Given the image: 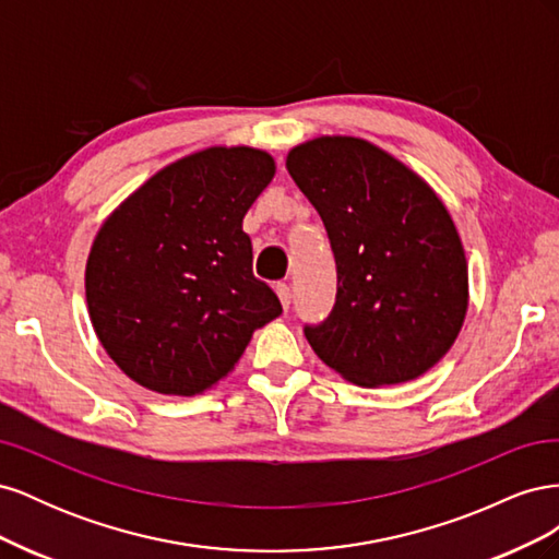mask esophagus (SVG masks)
Wrapping results in <instances>:
<instances>
[{
    "instance_id": "esophagus-1",
    "label": "esophagus",
    "mask_w": 559,
    "mask_h": 559,
    "mask_svg": "<svg viewBox=\"0 0 559 559\" xmlns=\"http://www.w3.org/2000/svg\"><path fill=\"white\" fill-rule=\"evenodd\" d=\"M275 292H277V296H280L282 308H284V310H289V306H292V289H289V284L280 282V284L275 286Z\"/></svg>"
}]
</instances>
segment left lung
Here are the masks:
<instances>
[{
	"label": "left lung",
	"instance_id": "left-lung-1",
	"mask_svg": "<svg viewBox=\"0 0 559 559\" xmlns=\"http://www.w3.org/2000/svg\"><path fill=\"white\" fill-rule=\"evenodd\" d=\"M286 170L326 226L337 294L308 326L317 357L359 386L425 376L460 335L468 263L443 200L408 165L349 134L286 154Z\"/></svg>",
	"mask_w": 559,
	"mask_h": 559
}]
</instances>
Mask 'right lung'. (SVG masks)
Segmentation results:
<instances>
[{
  "label": "right lung",
  "mask_w": 559,
  "mask_h": 559,
  "mask_svg": "<svg viewBox=\"0 0 559 559\" xmlns=\"http://www.w3.org/2000/svg\"><path fill=\"white\" fill-rule=\"evenodd\" d=\"M275 170L263 148H200L148 177L99 226L88 317L132 382L165 396L207 392L233 373L253 331L282 314L251 273L242 230Z\"/></svg>",
  "instance_id": "obj_1"
}]
</instances>
